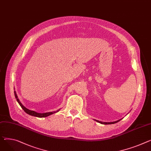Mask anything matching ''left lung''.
Wrapping results in <instances>:
<instances>
[{
	"label": "left lung",
	"instance_id": "left-lung-1",
	"mask_svg": "<svg viewBox=\"0 0 151 151\" xmlns=\"http://www.w3.org/2000/svg\"><path fill=\"white\" fill-rule=\"evenodd\" d=\"M119 120H121V119H119V120H118V121L114 122H99V121H98V120H96V122L101 123V124H114V123H116L119 122Z\"/></svg>",
	"mask_w": 151,
	"mask_h": 151
}]
</instances>
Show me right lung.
I'll return each instance as SVG.
<instances>
[{
  "instance_id": "obj_1",
  "label": "right lung",
  "mask_w": 151,
  "mask_h": 151,
  "mask_svg": "<svg viewBox=\"0 0 151 151\" xmlns=\"http://www.w3.org/2000/svg\"><path fill=\"white\" fill-rule=\"evenodd\" d=\"M14 95H15V98H16V100H17V101L18 102V103L19 104V105L21 106V107H22V109L24 110V111L27 114H28V115H32V116H36V117H39V118H44V117H47V116H49V115H52V114H55V113H56V112H59V110H56V112H47V113H37V112H35V111H33V110H29V109H28L27 108H26L25 107H24L23 105H22V104L21 103V101H19V98H18V97H17V94H16V91H14Z\"/></svg>"
}]
</instances>
